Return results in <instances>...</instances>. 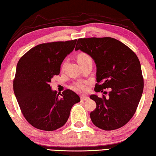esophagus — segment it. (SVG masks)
I'll use <instances>...</instances> for the list:
<instances>
[{
    "instance_id": "obj_1",
    "label": "esophagus",
    "mask_w": 156,
    "mask_h": 156,
    "mask_svg": "<svg viewBox=\"0 0 156 156\" xmlns=\"http://www.w3.org/2000/svg\"><path fill=\"white\" fill-rule=\"evenodd\" d=\"M89 99V97H87V96H84V95L81 96V99H82V101H86V100Z\"/></svg>"
}]
</instances>
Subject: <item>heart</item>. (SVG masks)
<instances>
[{"label": "heart", "instance_id": "1", "mask_svg": "<svg viewBox=\"0 0 156 156\" xmlns=\"http://www.w3.org/2000/svg\"><path fill=\"white\" fill-rule=\"evenodd\" d=\"M91 59V57L88 55L86 54V53H80L77 56L78 62L85 61L87 60V59ZM74 87L76 90L81 91V92H85V91H87V83L85 82H77L76 84H74Z\"/></svg>", "mask_w": 156, "mask_h": 156}]
</instances>
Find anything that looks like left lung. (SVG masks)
<instances>
[{"mask_svg": "<svg viewBox=\"0 0 156 156\" xmlns=\"http://www.w3.org/2000/svg\"><path fill=\"white\" fill-rule=\"evenodd\" d=\"M78 50L90 55L97 65L96 92L109 90L107 98L90 96L97 104L90 113L91 121L104 131L123 126L135 114L144 90L138 57L126 44L108 37L80 38L75 48Z\"/></svg>", "mask_w": 156, "mask_h": 156, "instance_id": "left-lung-1", "label": "left lung"}]
</instances>
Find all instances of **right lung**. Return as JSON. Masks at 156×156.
<instances>
[{
    "instance_id": "1",
    "label": "right lung",
    "mask_w": 156,
    "mask_h": 156,
    "mask_svg": "<svg viewBox=\"0 0 156 156\" xmlns=\"http://www.w3.org/2000/svg\"><path fill=\"white\" fill-rule=\"evenodd\" d=\"M76 42V40H72L38 44L19 59L14 93L23 115L36 129L47 131L59 129L67 121L72 106L80 101L73 91L66 89L57 94L50 85Z\"/></svg>"
}]
</instances>
